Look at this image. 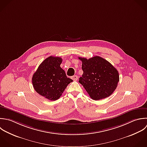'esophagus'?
<instances>
[{
	"instance_id": "obj_1",
	"label": "esophagus",
	"mask_w": 147,
	"mask_h": 147,
	"mask_svg": "<svg viewBox=\"0 0 147 147\" xmlns=\"http://www.w3.org/2000/svg\"><path fill=\"white\" fill-rule=\"evenodd\" d=\"M71 79L73 81H77L78 80V76H73L71 77Z\"/></svg>"
}]
</instances>
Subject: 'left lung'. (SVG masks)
I'll return each mask as SVG.
<instances>
[{
    "mask_svg": "<svg viewBox=\"0 0 147 147\" xmlns=\"http://www.w3.org/2000/svg\"><path fill=\"white\" fill-rule=\"evenodd\" d=\"M82 61L83 74L79 82L90 98L99 100L110 96L119 81L117 70L108 61L95 56L89 59L78 58Z\"/></svg>",
    "mask_w": 147,
    "mask_h": 147,
    "instance_id": "1",
    "label": "left lung"
}]
</instances>
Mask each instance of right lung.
<instances>
[{
    "label": "right lung",
    "instance_id": "add662e5",
    "mask_svg": "<svg viewBox=\"0 0 147 147\" xmlns=\"http://www.w3.org/2000/svg\"><path fill=\"white\" fill-rule=\"evenodd\" d=\"M62 61L61 57L47 58L40 64L32 78L35 90L51 101L59 98L67 86L73 81L60 67Z\"/></svg>",
    "mask_w": 147,
    "mask_h": 147
}]
</instances>
